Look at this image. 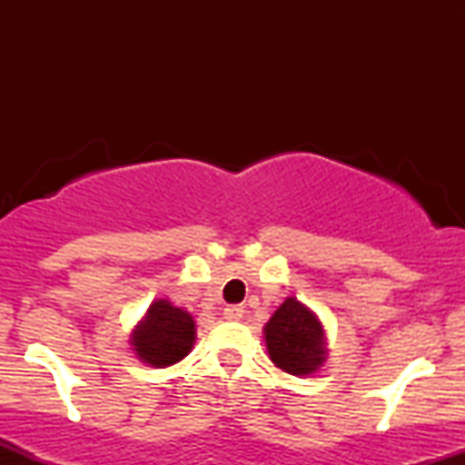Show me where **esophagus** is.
Listing matches in <instances>:
<instances>
[{
	"label": "esophagus",
	"mask_w": 465,
	"mask_h": 465,
	"mask_svg": "<svg viewBox=\"0 0 465 465\" xmlns=\"http://www.w3.org/2000/svg\"><path fill=\"white\" fill-rule=\"evenodd\" d=\"M223 314H225L227 322H240L244 311H242V306H227L225 312H223Z\"/></svg>",
	"instance_id": "esophagus-1"
}]
</instances>
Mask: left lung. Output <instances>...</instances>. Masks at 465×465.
<instances>
[{"mask_svg": "<svg viewBox=\"0 0 465 465\" xmlns=\"http://www.w3.org/2000/svg\"><path fill=\"white\" fill-rule=\"evenodd\" d=\"M264 339L271 361L286 373L308 376L323 365V325L317 314L295 297H286V302L273 312L264 325Z\"/></svg>", "mask_w": 465, "mask_h": 465, "instance_id": "1", "label": "left lung"}]
</instances>
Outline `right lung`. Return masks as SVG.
<instances>
[{"label": "right lung", "mask_w": 465, "mask_h": 465, "mask_svg": "<svg viewBox=\"0 0 465 465\" xmlns=\"http://www.w3.org/2000/svg\"><path fill=\"white\" fill-rule=\"evenodd\" d=\"M194 319L168 300L151 303L146 317L133 330V350L151 367H170L190 354L194 345Z\"/></svg>", "instance_id": "1"}]
</instances>
